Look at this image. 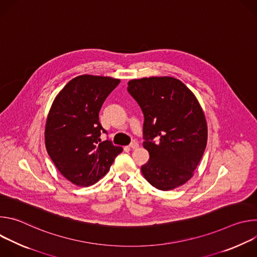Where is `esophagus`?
Instances as JSON below:
<instances>
[{
	"label": "esophagus",
	"instance_id": "esophagus-1",
	"mask_svg": "<svg viewBox=\"0 0 257 257\" xmlns=\"http://www.w3.org/2000/svg\"><path fill=\"white\" fill-rule=\"evenodd\" d=\"M138 146H139V144H138L137 142L133 141L132 143H130V144H129V149H132V150H136V149H138Z\"/></svg>",
	"mask_w": 257,
	"mask_h": 257
}]
</instances>
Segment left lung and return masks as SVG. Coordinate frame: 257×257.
Listing matches in <instances>:
<instances>
[{
  "mask_svg": "<svg viewBox=\"0 0 257 257\" xmlns=\"http://www.w3.org/2000/svg\"><path fill=\"white\" fill-rule=\"evenodd\" d=\"M127 90L144 116L143 146L150 153L141 167L144 178L164 191L183 185L206 148L207 126L198 100L173 77L134 79Z\"/></svg>",
  "mask_w": 257,
  "mask_h": 257,
  "instance_id": "left-lung-1",
  "label": "left lung"
}]
</instances>
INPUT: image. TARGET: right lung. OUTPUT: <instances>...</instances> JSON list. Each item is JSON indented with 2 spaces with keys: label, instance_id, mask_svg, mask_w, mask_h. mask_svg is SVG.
<instances>
[{
  "label": "right lung",
  "instance_id": "add662e5",
  "mask_svg": "<svg viewBox=\"0 0 257 257\" xmlns=\"http://www.w3.org/2000/svg\"><path fill=\"white\" fill-rule=\"evenodd\" d=\"M119 79L81 75L69 81L55 98L47 119V152L60 173L73 184L93 185L111 168L121 146L100 140L106 133L99 109Z\"/></svg>",
  "mask_w": 257,
  "mask_h": 257
}]
</instances>
